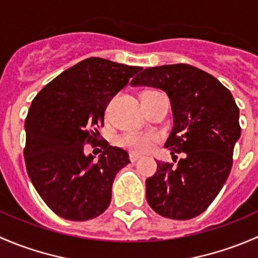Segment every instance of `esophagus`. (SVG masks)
Listing matches in <instances>:
<instances>
[{
    "mask_svg": "<svg viewBox=\"0 0 258 258\" xmlns=\"http://www.w3.org/2000/svg\"><path fill=\"white\" fill-rule=\"evenodd\" d=\"M139 158H140V156L139 155H134V153H130V156H128V160L131 161V162H136Z\"/></svg>",
    "mask_w": 258,
    "mask_h": 258,
    "instance_id": "obj_1",
    "label": "esophagus"
}]
</instances>
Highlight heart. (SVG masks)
Instances as JSON below:
<instances>
[{"instance_id":"obj_1","label":"heart","mask_w":258,"mask_h":258,"mask_svg":"<svg viewBox=\"0 0 258 258\" xmlns=\"http://www.w3.org/2000/svg\"><path fill=\"white\" fill-rule=\"evenodd\" d=\"M156 92V91H148ZM157 136L151 134H127L119 139V145L134 153L148 152L157 142Z\"/></svg>"}]
</instances>
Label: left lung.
I'll return each instance as SVG.
<instances>
[{
  "label": "left lung",
  "mask_w": 258,
  "mask_h": 258,
  "mask_svg": "<svg viewBox=\"0 0 258 258\" xmlns=\"http://www.w3.org/2000/svg\"><path fill=\"white\" fill-rule=\"evenodd\" d=\"M131 85L167 93L173 128L165 147L172 155L183 153L176 165L157 162V172L146 181L148 205L171 220L201 215L232 168L233 148L241 136L235 98L212 75L186 63L146 69Z\"/></svg>",
  "instance_id": "8db88e82"
}]
</instances>
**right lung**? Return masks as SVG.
<instances>
[{
  "instance_id": "right-lung-1",
  "label": "right lung",
  "mask_w": 258,
  "mask_h": 258,
  "mask_svg": "<svg viewBox=\"0 0 258 258\" xmlns=\"http://www.w3.org/2000/svg\"><path fill=\"white\" fill-rule=\"evenodd\" d=\"M142 67L91 57L62 72L32 101L26 117V170L36 191L59 217L87 221L110 206L117 172L128 153L98 141L111 98ZM86 143L101 147L100 160L85 156Z\"/></svg>"
}]
</instances>
